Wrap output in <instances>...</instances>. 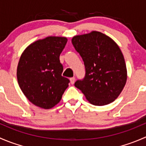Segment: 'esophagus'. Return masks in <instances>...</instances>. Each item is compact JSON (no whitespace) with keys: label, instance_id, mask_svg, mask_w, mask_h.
I'll use <instances>...</instances> for the list:
<instances>
[{"label":"esophagus","instance_id":"obj_1","mask_svg":"<svg viewBox=\"0 0 146 146\" xmlns=\"http://www.w3.org/2000/svg\"><path fill=\"white\" fill-rule=\"evenodd\" d=\"M75 80H76V78H75V77H72V78H70V83H71V84H73V83H74Z\"/></svg>","mask_w":146,"mask_h":146}]
</instances>
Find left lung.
<instances>
[{"label": "left lung", "instance_id": "8db88e82", "mask_svg": "<svg viewBox=\"0 0 146 146\" xmlns=\"http://www.w3.org/2000/svg\"><path fill=\"white\" fill-rule=\"evenodd\" d=\"M72 44L80 54L85 76L75 86L92 104L103 106L118 98L126 84L124 58L114 40L100 32L73 36Z\"/></svg>", "mask_w": 146, "mask_h": 146}]
</instances>
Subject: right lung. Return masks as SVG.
I'll return each instance as SVG.
<instances>
[{"label":"right lung","instance_id":"right-lung-1","mask_svg":"<svg viewBox=\"0 0 146 146\" xmlns=\"http://www.w3.org/2000/svg\"><path fill=\"white\" fill-rule=\"evenodd\" d=\"M68 39L48 36L27 47L19 61V86L32 104L51 109L61 100L70 80L61 76L64 68L59 56Z\"/></svg>","mask_w":146,"mask_h":146}]
</instances>
